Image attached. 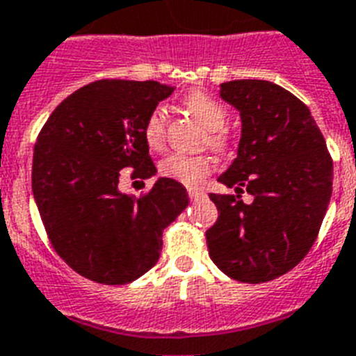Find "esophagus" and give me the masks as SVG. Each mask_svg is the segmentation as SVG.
Returning a JSON list of instances; mask_svg holds the SVG:
<instances>
[{
    "label": "esophagus",
    "instance_id": "34e87169",
    "mask_svg": "<svg viewBox=\"0 0 356 356\" xmlns=\"http://www.w3.org/2000/svg\"><path fill=\"white\" fill-rule=\"evenodd\" d=\"M205 193L202 189H189V198L191 200H200L204 198Z\"/></svg>",
    "mask_w": 356,
    "mask_h": 356
}]
</instances>
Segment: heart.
<instances>
[{
  "label": "heart",
  "mask_w": 356,
  "mask_h": 356,
  "mask_svg": "<svg viewBox=\"0 0 356 356\" xmlns=\"http://www.w3.org/2000/svg\"><path fill=\"white\" fill-rule=\"evenodd\" d=\"M184 107L198 120L207 131V142L214 151L225 152L229 149V136L224 131L227 122V111L220 102L204 92V90H193L184 98ZM143 140L151 151H161L165 145V114L161 108L152 111L143 123ZM213 171V161L209 156L198 154H180L172 152L160 161V175L180 181L187 187H196L204 181V178Z\"/></svg>",
  "instance_id": "1"
}]
</instances>
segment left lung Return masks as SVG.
Masks as SVG:
<instances>
[{
	"label": "left lung",
	"mask_w": 356,
	"mask_h": 356,
	"mask_svg": "<svg viewBox=\"0 0 356 356\" xmlns=\"http://www.w3.org/2000/svg\"><path fill=\"white\" fill-rule=\"evenodd\" d=\"M220 96L242 118L238 156L213 195L218 220L207 229L209 257L238 282L260 284L291 271L318 236L333 189V160L309 108L266 79H234ZM248 190L253 200L243 204Z\"/></svg>",
	"instance_id": "8db88e82"
}]
</instances>
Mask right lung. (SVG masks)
<instances>
[{"instance_id": "add662e5", "label": "right lung", "mask_w": 356, "mask_h": 356, "mask_svg": "<svg viewBox=\"0 0 356 356\" xmlns=\"http://www.w3.org/2000/svg\"><path fill=\"white\" fill-rule=\"evenodd\" d=\"M172 90L158 81H92L63 99L38 134L34 200L52 248L81 277L123 286L145 275L160 258L163 229L189 204L171 178L140 198L118 187L125 172L156 175L143 123Z\"/></svg>"}]
</instances>
